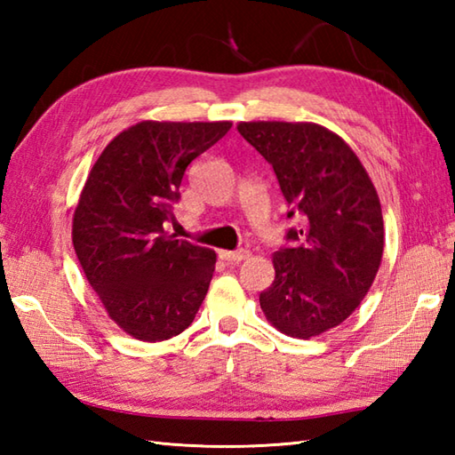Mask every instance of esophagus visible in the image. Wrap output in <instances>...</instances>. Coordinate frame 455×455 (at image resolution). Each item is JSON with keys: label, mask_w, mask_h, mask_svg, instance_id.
Wrapping results in <instances>:
<instances>
[{"label": "esophagus", "mask_w": 455, "mask_h": 455, "mask_svg": "<svg viewBox=\"0 0 455 455\" xmlns=\"http://www.w3.org/2000/svg\"><path fill=\"white\" fill-rule=\"evenodd\" d=\"M219 256L222 259H227V262H243V259L250 258V252L248 250H235V252H230V250H220Z\"/></svg>", "instance_id": "34e87169"}]
</instances>
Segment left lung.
Segmentation results:
<instances>
[{
	"label": "left lung",
	"mask_w": 455,
	"mask_h": 455,
	"mask_svg": "<svg viewBox=\"0 0 455 455\" xmlns=\"http://www.w3.org/2000/svg\"><path fill=\"white\" fill-rule=\"evenodd\" d=\"M238 132L272 164L285 201L303 225L293 248L272 256L275 279L259 293L267 323L293 338H313L344 323L379 272L381 203L355 152L318 123L248 121Z\"/></svg>",
	"instance_id": "left-lung-1"
}]
</instances>
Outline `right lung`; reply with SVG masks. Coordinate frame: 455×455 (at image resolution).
<instances>
[{"instance_id":"1","label":"right lung","mask_w":455,"mask_h":455,"mask_svg":"<svg viewBox=\"0 0 455 455\" xmlns=\"http://www.w3.org/2000/svg\"><path fill=\"white\" fill-rule=\"evenodd\" d=\"M230 121H140L119 132L92 166L72 220L85 279L123 332L162 342L193 323L207 295L215 250L164 230L181 178Z\"/></svg>"}]
</instances>
